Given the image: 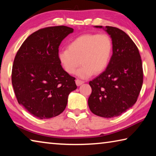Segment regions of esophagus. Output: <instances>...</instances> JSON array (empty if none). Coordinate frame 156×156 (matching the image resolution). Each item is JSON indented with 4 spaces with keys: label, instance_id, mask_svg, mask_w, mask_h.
Returning a JSON list of instances; mask_svg holds the SVG:
<instances>
[{
    "label": "esophagus",
    "instance_id": "obj_1",
    "mask_svg": "<svg viewBox=\"0 0 156 156\" xmlns=\"http://www.w3.org/2000/svg\"><path fill=\"white\" fill-rule=\"evenodd\" d=\"M75 82H76V86H81V84H82V83H84V81H81V80H78V79H77V80H76Z\"/></svg>",
    "mask_w": 156,
    "mask_h": 156
}]
</instances>
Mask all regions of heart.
I'll use <instances>...</instances> for the list:
<instances>
[{"instance_id":"heart-1","label":"heart","mask_w":156,"mask_h":156,"mask_svg":"<svg viewBox=\"0 0 156 156\" xmlns=\"http://www.w3.org/2000/svg\"><path fill=\"white\" fill-rule=\"evenodd\" d=\"M113 42L106 34L86 33L75 37L69 42L68 48L60 50L58 59L62 68L70 75L76 71L79 77L86 80L93 74L104 72L111 61Z\"/></svg>"}]
</instances>
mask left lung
I'll return each mask as SVG.
<instances>
[{
    "label": "left lung",
    "instance_id": "obj_1",
    "mask_svg": "<svg viewBox=\"0 0 156 156\" xmlns=\"http://www.w3.org/2000/svg\"><path fill=\"white\" fill-rule=\"evenodd\" d=\"M103 28L113 42V54L109 66L89 84L88 100L90 111L97 116L113 118L135 104L143 83L142 59L137 47L122 30L112 26Z\"/></svg>",
    "mask_w": 156,
    "mask_h": 156
}]
</instances>
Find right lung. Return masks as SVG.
<instances>
[{
    "label": "right lung",
    "instance_id": "1",
    "mask_svg": "<svg viewBox=\"0 0 156 156\" xmlns=\"http://www.w3.org/2000/svg\"><path fill=\"white\" fill-rule=\"evenodd\" d=\"M74 29L65 26L40 29L29 35L14 60L12 83L19 104L40 119L63 112L76 86L62 68L58 47Z\"/></svg>",
    "mask_w": 156,
    "mask_h": 156
}]
</instances>
